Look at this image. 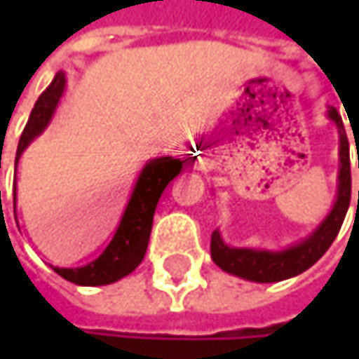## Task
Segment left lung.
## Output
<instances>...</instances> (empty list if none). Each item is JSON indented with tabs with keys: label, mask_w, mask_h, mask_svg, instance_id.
<instances>
[{
	"label": "left lung",
	"mask_w": 359,
	"mask_h": 359,
	"mask_svg": "<svg viewBox=\"0 0 359 359\" xmlns=\"http://www.w3.org/2000/svg\"><path fill=\"white\" fill-rule=\"evenodd\" d=\"M328 118L339 128V189H337V201L328 216L320 222V226L302 243L291 245L283 251L268 250H248V248H229L220 233H212L210 253L216 266H220L224 272L241 276L245 280L253 283H278L291 276L302 274L310 266H314L326 250L332 245L345 214L349 210L351 199V168H349V141L345 135L343 120L334 108H328ZM353 139H355V128ZM358 143V141H355ZM359 166V162H358ZM358 208H359V191H358Z\"/></svg>",
	"instance_id": "obj_1"
}]
</instances>
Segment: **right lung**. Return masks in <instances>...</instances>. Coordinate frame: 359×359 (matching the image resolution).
<instances>
[{"label": "right lung", "instance_id": "1", "mask_svg": "<svg viewBox=\"0 0 359 359\" xmlns=\"http://www.w3.org/2000/svg\"><path fill=\"white\" fill-rule=\"evenodd\" d=\"M64 87H66V74L57 72L53 76L51 85L39 95L35 108L31 111L29 122L18 141L16 164H18L22 151L29 147V143L45 130V126L53 118V111L62 100ZM180 168H182V162L179 158H170V156L156 158V160L147 162L135 182L133 195L122 214L118 231H116L114 239L109 241L108 248L104 250V253L83 268H53V270L62 278H66L74 285H83V287L109 285V283H116L122 276L130 274L145 257L160 195L164 193L166 184L179 175Z\"/></svg>", "mask_w": 359, "mask_h": 359}]
</instances>
